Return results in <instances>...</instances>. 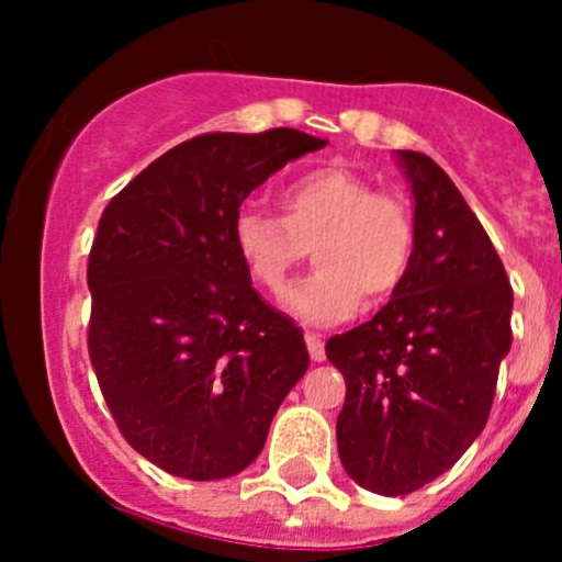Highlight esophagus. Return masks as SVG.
I'll use <instances>...</instances> for the list:
<instances>
[{"label": "esophagus", "mask_w": 562, "mask_h": 562, "mask_svg": "<svg viewBox=\"0 0 562 562\" xmlns=\"http://www.w3.org/2000/svg\"><path fill=\"white\" fill-rule=\"evenodd\" d=\"M304 342H307L310 359H313V361H323V359H326V348H323V339L317 337V334L307 331V334H304Z\"/></svg>", "instance_id": "1"}]
</instances>
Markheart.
Instances as JSON below:
<instances>
[{"label":"heart","instance_id":"b5f03b06","mask_svg":"<svg viewBox=\"0 0 562 562\" xmlns=\"http://www.w3.org/2000/svg\"><path fill=\"white\" fill-rule=\"evenodd\" d=\"M234 245L249 280L282 299L313 249L317 263L296 291L291 310L315 326L345 321L364 304L386 302L405 285L416 258L411 206L375 190L345 166H321L293 176L280 190V217L241 209Z\"/></svg>","mask_w":562,"mask_h":562}]
</instances>
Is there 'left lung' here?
Here are the masks:
<instances>
[{
  "label": "left lung",
  "instance_id": "8db88e82",
  "mask_svg": "<svg viewBox=\"0 0 562 562\" xmlns=\"http://www.w3.org/2000/svg\"><path fill=\"white\" fill-rule=\"evenodd\" d=\"M396 157L416 201L411 274L372 321L326 342L348 386L337 416L345 473L389 497L438 479L481 435L514 307L501 255L449 173L422 151Z\"/></svg>",
  "mask_w": 562,
  "mask_h": 562
}]
</instances>
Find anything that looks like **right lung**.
<instances>
[{
  "mask_svg": "<svg viewBox=\"0 0 562 562\" xmlns=\"http://www.w3.org/2000/svg\"><path fill=\"white\" fill-rule=\"evenodd\" d=\"M323 146L291 127L195 135L108 201L87 269L89 359L119 432L166 473H241L307 372L302 328L249 285L234 220Z\"/></svg>",
  "mask_w": 562,
  "mask_h": 562,
  "instance_id": "add662e5",
  "label": "right lung"
}]
</instances>
